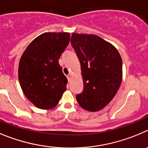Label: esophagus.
Here are the masks:
<instances>
[{
  "label": "esophagus",
  "instance_id": "1",
  "mask_svg": "<svg viewBox=\"0 0 148 148\" xmlns=\"http://www.w3.org/2000/svg\"><path fill=\"white\" fill-rule=\"evenodd\" d=\"M67 79H68V80H69V82H70V81L71 80V74H68Z\"/></svg>",
  "mask_w": 148,
  "mask_h": 148
}]
</instances>
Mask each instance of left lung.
Segmentation results:
<instances>
[{
	"instance_id": "obj_1",
	"label": "left lung",
	"mask_w": 148,
	"mask_h": 148,
	"mask_svg": "<svg viewBox=\"0 0 148 148\" xmlns=\"http://www.w3.org/2000/svg\"><path fill=\"white\" fill-rule=\"evenodd\" d=\"M71 43L80 62L84 85L76 99L85 110H101L112 100L122 82L120 54L110 42L94 34L73 33Z\"/></svg>"
}]
</instances>
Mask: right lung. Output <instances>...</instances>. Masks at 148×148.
<instances>
[{"label":"right lung","mask_w":148,"mask_h":148,"mask_svg":"<svg viewBox=\"0 0 148 148\" xmlns=\"http://www.w3.org/2000/svg\"><path fill=\"white\" fill-rule=\"evenodd\" d=\"M69 41V33H43L23 54L18 67L20 85L25 96L36 107H55L66 90L68 79L59 59Z\"/></svg>","instance_id":"right-lung-1"}]
</instances>
